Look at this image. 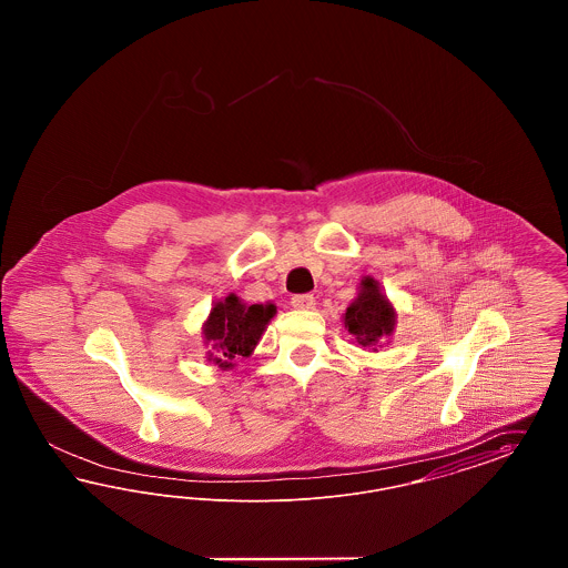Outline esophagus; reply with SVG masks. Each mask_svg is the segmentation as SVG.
Wrapping results in <instances>:
<instances>
[{"mask_svg": "<svg viewBox=\"0 0 568 568\" xmlns=\"http://www.w3.org/2000/svg\"><path fill=\"white\" fill-rule=\"evenodd\" d=\"M292 306L297 311H308V308H315V297L311 294H297L292 297Z\"/></svg>", "mask_w": 568, "mask_h": 568, "instance_id": "34e87169", "label": "esophagus"}]
</instances>
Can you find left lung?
<instances>
[{"label": "left lung", "mask_w": 568, "mask_h": 568, "mask_svg": "<svg viewBox=\"0 0 568 568\" xmlns=\"http://www.w3.org/2000/svg\"><path fill=\"white\" fill-rule=\"evenodd\" d=\"M396 325V311L387 296H383L377 281L364 276L359 283V294L345 313V327L352 332L359 347L375 349L392 336Z\"/></svg>", "instance_id": "1"}]
</instances>
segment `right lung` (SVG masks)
I'll list each match as a JSON object with an SVG mask.
<instances>
[{
	"label": "right lung",
	"mask_w": 568,
	"mask_h": 568,
	"mask_svg": "<svg viewBox=\"0 0 568 568\" xmlns=\"http://www.w3.org/2000/svg\"><path fill=\"white\" fill-rule=\"evenodd\" d=\"M276 313V306L266 304H244L234 294L219 300L204 322V343L211 345L209 359L221 371L234 368L239 357H248L260 343L266 325Z\"/></svg>",
	"instance_id": "add662e5"
}]
</instances>
